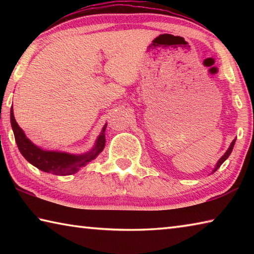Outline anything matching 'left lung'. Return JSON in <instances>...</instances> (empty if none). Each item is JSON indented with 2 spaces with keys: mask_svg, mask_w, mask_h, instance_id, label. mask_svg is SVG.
I'll return each mask as SVG.
<instances>
[{
  "mask_svg": "<svg viewBox=\"0 0 254 254\" xmlns=\"http://www.w3.org/2000/svg\"><path fill=\"white\" fill-rule=\"evenodd\" d=\"M235 140L236 139H234L233 141H232V143H231V145H230V148L229 149H227V151L225 152V154H224V156H223L221 159H220V160H218V162H217V165H216V167H215V169L213 170V173H215V171H216L218 168H220V167H221V165H222V163L223 162H224L225 160H226V159L227 158H229V156H230V154H231V152H232V150H233V148H234V143H235Z\"/></svg>",
  "mask_w": 254,
  "mask_h": 254,
  "instance_id": "8db88e82",
  "label": "left lung"
}]
</instances>
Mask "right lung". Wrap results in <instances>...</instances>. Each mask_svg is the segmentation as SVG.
<instances>
[{
	"label": "right lung",
	"instance_id": "add662e5",
	"mask_svg": "<svg viewBox=\"0 0 254 254\" xmlns=\"http://www.w3.org/2000/svg\"><path fill=\"white\" fill-rule=\"evenodd\" d=\"M11 126L12 130L14 133L15 142L22 156L27 159V160L37 167L45 173H49L57 176H68L75 174L78 171L80 167L85 166L86 163L89 162L93 159H95L96 156L102 150L104 149L105 145V127L103 128L101 135L98 136L96 141V144L91 152L81 154V156H74V154H69L66 152H56V151H46L38 148L34 145L31 141H30L22 131L18 123H16L14 115H13V109L11 107Z\"/></svg>",
	"mask_w": 254,
	"mask_h": 254
}]
</instances>
